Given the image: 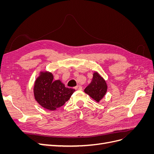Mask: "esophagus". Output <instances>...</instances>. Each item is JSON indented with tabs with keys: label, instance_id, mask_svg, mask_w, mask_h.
Returning a JSON list of instances; mask_svg holds the SVG:
<instances>
[{
	"label": "esophagus",
	"instance_id": "34e87169",
	"mask_svg": "<svg viewBox=\"0 0 154 154\" xmlns=\"http://www.w3.org/2000/svg\"><path fill=\"white\" fill-rule=\"evenodd\" d=\"M75 89H76V90L81 91V90H82V86H81V85H77L76 87H75Z\"/></svg>",
	"mask_w": 154,
	"mask_h": 154
}]
</instances>
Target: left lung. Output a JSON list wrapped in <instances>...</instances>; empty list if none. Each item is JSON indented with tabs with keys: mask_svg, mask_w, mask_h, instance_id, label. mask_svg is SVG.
<instances>
[{
	"mask_svg": "<svg viewBox=\"0 0 154 154\" xmlns=\"http://www.w3.org/2000/svg\"><path fill=\"white\" fill-rule=\"evenodd\" d=\"M107 84L105 79L97 71L93 73L92 80L84 92L97 103L103 98L107 91Z\"/></svg>",
	"mask_w": 154,
	"mask_h": 154,
	"instance_id": "obj_1",
	"label": "left lung"
}]
</instances>
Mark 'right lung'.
<instances>
[{"label": "right lung", "instance_id": "right-lung-1", "mask_svg": "<svg viewBox=\"0 0 154 154\" xmlns=\"http://www.w3.org/2000/svg\"><path fill=\"white\" fill-rule=\"evenodd\" d=\"M52 72L40 71L35 80L33 94L35 100L43 108L55 110L67 101L75 90L67 88L60 80L53 81Z\"/></svg>", "mask_w": 154, "mask_h": 154}]
</instances>
